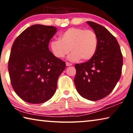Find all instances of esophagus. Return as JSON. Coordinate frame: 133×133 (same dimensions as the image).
Segmentation results:
<instances>
[{"label": "esophagus", "instance_id": "1", "mask_svg": "<svg viewBox=\"0 0 133 133\" xmlns=\"http://www.w3.org/2000/svg\"><path fill=\"white\" fill-rule=\"evenodd\" d=\"M66 66H71V65H72V64H71V63H69L68 62H66Z\"/></svg>", "mask_w": 133, "mask_h": 133}]
</instances>
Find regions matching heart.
Here are the masks:
<instances>
[{
	"instance_id": "obj_1",
	"label": "heart",
	"mask_w": 133,
	"mask_h": 133,
	"mask_svg": "<svg viewBox=\"0 0 133 133\" xmlns=\"http://www.w3.org/2000/svg\"><path fill=\"white\" fill-rule=\"evenodd\" d=\"M98 37L92 30L83 28H71L61 35L60 39L50 42V48L54 56L63 58L72 52L68 56L71 61L81 59L84 61L91 59L96 53L98 48Z\"/></svg>"
}]
</instances>
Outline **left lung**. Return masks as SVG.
I'll list each match as a JSON object with an SVG mask.
<instances>
[{
  "instance_id": "left-lung-1",
  "label": "left lung",
  "mask_w": 133,
  "mask_h": 133,
  "mask_svg": "<svg viewBox=\"0 0 133 133\" xmlns=\"http://www.w3.org/2000/svg\"><path fill=\"white\" fill-rule=\"evenodd\" d=\"M87 23L97 34L98 48L88 61L75 65L74 83L81 97L94 101L114 90L121 77L123 60L116 38L103 26L91 21Z\"/></svg>"
}]
</instances>
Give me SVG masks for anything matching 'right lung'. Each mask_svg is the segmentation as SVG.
Wrapping results in <instances>:
<instances>
[{"label":"right lung","instance_id":"1","mask_svg":"<svg viewBox=\"0 0 133 133\" xmlns=\"http://www.w3.org/2000/svg\"><path fill=\"white\" fill-rule=\"evenodd\" d=\"M56 30L52 26L32 25L12 45L8 64L10 82L16 94L27 103H45L56 92L58 79L66 66L48 48Z\"/></svg>","mask_w":133,"mask_h":133}]
</instances>
